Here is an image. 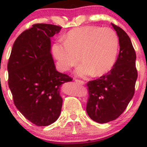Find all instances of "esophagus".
Instances as JSON below:
<instances>
[{
	"label": "esophagus",
	"instance_id": "obj_1",
	"mask_svg": "<svg viewBox=\"0 0 147 147\" xmlns=\"http://www.w3.org/2000/svg\"><path fill=\"white\" fill-rule=\"evenodd\" d=\"M75 81L77 83H79V84H84V82L82 80H75Z\"/></svg>",
	"mask_w": 147,
	"mask_h": 147
}]
</instances>
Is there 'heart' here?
Listing matches in <instances>:
<instances>
[{
    "instance_id": "heart-1",
    "label": "heart",
    "mask_w": 147,
    "mask_h": 147,
    "mask_svg": "<svg viewBox=\"0 0 147 147\" xmlns=\"http://www.w3.org/2000/svg\"><path fill=\"white\" fill-rule=\"evenodd\" d=\"M119 39L109 28L84 26L71 30L65 42L57 41L53 45V53L62 71H67L83 62L76 69L80 77L94 74L102 76L109 72L116 61Z\"/></svg>"
}]
</instances>
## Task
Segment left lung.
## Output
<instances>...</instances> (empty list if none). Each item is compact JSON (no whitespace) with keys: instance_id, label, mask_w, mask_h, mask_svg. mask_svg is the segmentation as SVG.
<instances>
[{"instance_id":"1","label":"left lung","mask_w":147,"mask_h":147,"mask_svg":"<svg viewBox=\"0 0 147 147\" xmlns=\"http://www.w3.org/2000/svg\"><path fill=\"white\" fill-rule=\"evenodd\" d=\"M119 38V53L113 68L100 78L87 83V115L96 122H109L124 112L134 94L137 79L136 53L129 37L112 23Z\"/></svg>"}]
</instances>
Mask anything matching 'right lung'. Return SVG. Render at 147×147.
I'll return each mask as SVG.
<instances>
[{
	"instance_id": "1",
	"label": "right lung",
	"mask_w": 147,
	"mask_h": 147,
	"mask_svg": "<svg viewBox=\"0 0 147 147\" xmlns=\"http://www.w3.org/2000/svg\"><path fill=\"white\" fill-rule=\"evenodd\" d=\"M60 30L55 25L34 24L16 40L8 63L15 105L37 126L50 125L58 119L63 105L60 87L72 80L57 72L50 53V38Z\"/></svg>"
}]
</instances>
